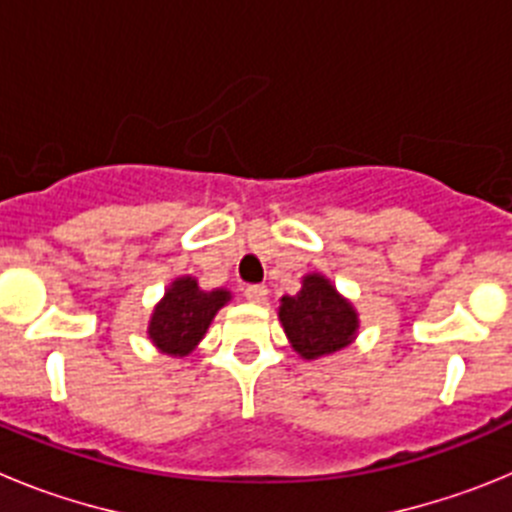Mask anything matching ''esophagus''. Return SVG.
Masks as SVG:
<instances>
[{
  "instance_id": "34e87169",
  "label": "esophagus",
  "mask_w": 512,
  "mask_h": 512,
  "mask_svg": "<svg viewBox=\"0 0 512 512\" xmlns=\"http://www.w3.org/2000/svg\"><path fill=\"white\" fill-rule=\"evenodd\" d=\"M266 297H269V289H266L264 284H251V287H246L248 302H256V305H261V302H266Z\"/></svg>"
}]
</instances>
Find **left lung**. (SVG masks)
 Segmentation results:
<instances>
[{"label": "left lung", "instance_id": "1", "mask_svg": "<svg viewBox=\"0 0 512 512\" xmlns=\"http://www.w3.org/2000/svg\"><path fill=\"white\" fill-rule=\"evenodd\" d=\"M279 323L305 361L338 354L359 336V312L320 271L302 277L297 295L279 300Z\"/></svg>", "mask_w": 512, "mask_h": 512}]
</instances>
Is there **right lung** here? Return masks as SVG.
Instances as JSON below:
<instances>
[{
    "label": "right lung",
    "instance_id": "1",
    "mask_svg": "<svg viewBox=\"0 0 512 512\" xmlns=\"http://www.w3.org/2000/svg\"><path fill=\"white\" fill-rule=\"evenodd\" d=\"M230 289H202L194 277H176L153 307L148 338L166 356H189L200 346L217 310L230 302Z\"/></svg>",
    "mask_w": 512,
    "mask_h": 512
}]
</instances>
